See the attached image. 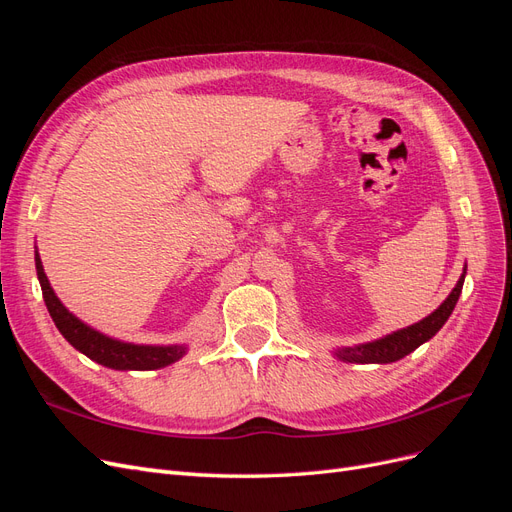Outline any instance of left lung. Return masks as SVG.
<instances>
[{"instance_id": "obj_1", "label": "left lung", "mask_w": 512, "mask_h": 512, "mask_svg": "<svg viewBox=\"0 0 512 512\" xmlns=\"http://www.w3.org/2000/svg\"><path fill=\"white\" fill-rule=\"evenodd\" d=\"M463 280H466V269H463L457 286L453 288L451 294H448L446 301L436 309V312H431L421 322L410 324V327L399 329L386 337H380L376 342H367L352 348H339L335 350V356L339 361H346V363H395L399 359H404L406 354L414 352L418 346L429 342V339L444 327V322L453 314V309L459 301Z\"/></svg>"}]
</instances>
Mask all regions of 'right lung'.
<instances>
[{"instance_id": "obj_1", "label": "right lung", "mask_w": 512, "mask_h": 512, "mask_svg": "<svg viewBox=\"0 0 512 512\" xmlns=\"http://www.w3.org/2000/svg\"><path fill=\"white\" fill-rule=\"evenodd\" d=\"M36 271L42 286V297H44L46 309H49L55 327L76 350L89 356L91 361H96L104 367L119 369V371H147V369H160L175 363L185 352H188L185 346L128 344V342H121V339H113L96 329L87 327L85 322H81L74 314H70L64 307V303L57 299V294L49 284V277H46L42 269L38 252H36Z\"/></svg>"}]
</instances>
